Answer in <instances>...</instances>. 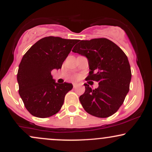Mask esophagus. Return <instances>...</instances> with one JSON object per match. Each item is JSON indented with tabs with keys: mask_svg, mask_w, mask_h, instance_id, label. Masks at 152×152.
I'll return each instance as SVG.
<instances>
[{
	"mask_svg": "<svg viewBox=\"0 0 152 152\" xmlns=\"http://www.w3.org/2000/svg\"><path fill=\"white\" fill-rule=\"evenodd\" d=\"M78 84L77 83H73V87H74V88H76V87H78Z\"/></svg>",
	"mask_w": 152,
	"mask_h": 152,
	"instance_id": "obj_1",
	"label": "esophagus"
}]
</instances>
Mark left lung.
<instances>
[{
  "instance_id": "obj_1",
  "label": "left lung",
  "mask_w": 152,
  "mask_h": 152,
  "mask_svg": "<svg viewBox=\"0 0 152 152\" xmlns=\"http://www.w3.org/2000/svg\"><path fill=\"white\" fill-rule=\"evenodd\" d=\"M72 51L88 59L90 71L86 80L99 83L95 89L84 83L85 92L79 97L83 108L96 117L113 115L129 91L132 71L126 54L117 45L104 38L78 40Z\"/></svg>"
}]
</instances>
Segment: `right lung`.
Returning <instances> with one entry per match:
<instances>
[{
  "label": "right lung",
  "instance_id": "right-lung-1",
  "mask_svg": "<svg viewBox=\"0 0 152 152\" xmlns=\"http://www.w3.org/2000/svg\"><path fill=\"white\" fill-rule=\"evenodd\" d=\"M76 39L48 36L29 48L19 64L17 81L19 94L26 109L33 116L47 118L58 113L71 83H58L51 76L53 69H61Z\"/></svg>",
  "mask_w": 152,
  "mask_h": 152
}]
</instances>
